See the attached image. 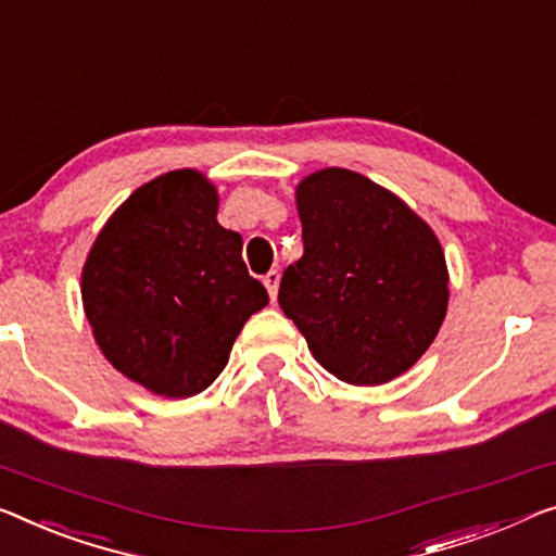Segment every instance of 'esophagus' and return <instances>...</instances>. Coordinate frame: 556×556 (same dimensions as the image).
Returning <instances> with one entry per match:
<instances>
[{
	"instance_id": "34e87169",
	"label": "esophagus",
	"mask_w": 556,
	"mask_h": 556,
	"mask_svg": "<svg viewBox=\"0 0 556 556\" xmlns=\"http://www.w3.org/2000/svg\"><path fill=\"white\" fill-rule=\"evenodd\" d=\"M264 287H267L269 300L275 302L277 300V289H279V271L277 269H271V271H267V275H264Z\"/></svg>"
}]
</instances>
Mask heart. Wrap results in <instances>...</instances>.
Instances as JSON below:
<instances>
[{"label":"heart","mask_w":556,"mask_h":556,"mask_svg":"<svg viewBox=\"0 0 556 556\" xmlns=\"http://www.w3.org/2000/svg\"><path fill=\"white\" fill-rule=\"evenodd\" d=\"M0 264H2V260H0Z\"/></svg>","instance_id":"heart-1"}]
</instances>
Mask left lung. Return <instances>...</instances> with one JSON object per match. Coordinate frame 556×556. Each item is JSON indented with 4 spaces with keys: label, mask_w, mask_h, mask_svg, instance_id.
Here are the masks:
<instances>
[{
    "label": "left lung",
    "mask_w": 556,
    "mask_h": 556,
    "mask_svg": "<svg viewBox=\"0 0 556 556\" xmlns=\"http://www.w3.org/2000/svg\"><path fill=\"white\" fill-rule=\"evenodd\" d=\"M304 254L285 271L279 306L329 375L377 387L419 362L450 304L437 235L394 192L327 167L294 189Z\"/></svg>",
    "instance_id": "8db88e82"
}]
</instances>
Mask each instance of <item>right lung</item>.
Returning a JSON list of instances; mask_svg holds the SVG:
<instances>
[{
  "mask_svg": "<svg viewBox=\"0 0 556 556\" xmlns=\"http://www.w3.org/2000/svg\"><path fill=\"white\" fill-rule=\"evenodd\" d=\"M217 212L206 174H160L114 210L81 267V304L106 362L169 400L204 392L244 321L269 304L242 237Z\"/></svg>",
  "mask_w": 556,
  "mask_h": 556,
  "instance_id": "right-lung-1",
  "label": "right lung"
}]
</instances>
